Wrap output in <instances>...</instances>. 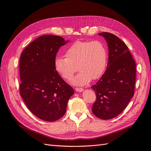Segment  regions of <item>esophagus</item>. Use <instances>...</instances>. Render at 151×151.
I'll return each mask as SVG.
<instances>
[{
	"instance_id": "34e87169",
	"label": "esophagus",
	"mask_w": 151,
	"mask_h": 151,
	"mask_svg": "<svg viewBox=\"0 0 151 151\" xmlns=\"http://www.w3.org/2000/svg\"><path fill=\"white\" fill-rule=\"evenodd\" d=\"M75 91H77V92H81L83 91V89L81 88H76Z\"/></svg>"
}]
</instances>
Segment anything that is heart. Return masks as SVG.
I'll list each match as a JSON object with an SVG mask.
<instances>
[{"label": "heart", "mask_w": 151, "mask_h": 151, "mask_svg": "<svg viewBox=\"0 0 151 151\" xmlns=\"http://www.w3.org/2000/svg\"><path fill=\"white\" fill-rule=\"evenodd\" d=\"M66 57L57 56L54 66L64 79H70L78 69L79 73L71 83L84 85L91 79H97L104 73L107 63V51L99 41H76L65 51Z\"/></svg>", "instance_id": "heart-1"}]
</instances>
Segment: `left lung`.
Masks as SVG:
<instances>
[{
  "mask_svg": "<svg viewBox=\"0 0 151 151\" xmlns=\"http://www.w3.org/2000/svg\"><path fill=\"white\" fill-rule=\"evenodd\" d=\"M98 35L108 44L109 61L104 74L91 87L96 96L92 111L96 117L109 120L126 109L134 95L136 63L127 46L119 37L106 32Z\"/></svg>",
  "mask_w": 151,
  "mask_h": 151,
  "instance_id": "8db88e82",
  "label": "left lung"
}]
</instances>
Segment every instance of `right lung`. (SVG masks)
Instances as JSON below:
<instances>
[{
  "instance_id": "1",
  "label": "right lung",
  "mask_w": 151,
  "mask_h": 151,
  "mask_svg": "<svg viewBox=\"0 0 151 151\" xmlns=\"http://www.w3.org/2000/svg\"><path fill=\"white\" fill-rule=\"evenodd\" d=\"M68 42L60 36L42 35L21 55L20 94L30 111L44 121L54 122L63 116L74 93L54 66L59 49Z\"/></svg>"
}]
</instances>
